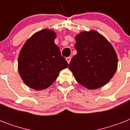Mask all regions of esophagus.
<instances>
[{"label":"esophagus","instance_id":"esophagus-1","mask_svg":"<svg viewBox=\"0 0 130 130\" xmlns=\"http://www.w3.org/2000/svg\"><path fill=\"white\" fill-rule=\"evenodd\" d=\"M71 57H68L66 58V61H67V63H70V61H71Z\"/></svg>","mask_w":130,"mask_h":130}]
</instances>
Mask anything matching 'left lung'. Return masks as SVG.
Returning a JSON list of instances; mask_svg holds the SVG:
<instances>
[{
  "mask_svg": "<svg viewBox=\"0 0 130 130\" xmlns=\"http://www.w3.org/2000/svg\"><path fill=\"white\" fill-rule=\"evenodd\" d=\"M75 40L77 54L71 59L69 68L77 82L88 89L106 84L117 68V57L113 46L94 30L82 32Z\"/></svg>",
  "mask_w": 130,
  "mask_h": 130,
  "instance_id": "obj_1",
  "label": "left lung"
}]
</instances>
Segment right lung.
I'll list each match as a JSON object with an SVG mask.
<instances>
[{
    "label": "right lung",
    "mask_w": 130,
    "mask_h": 130,
    "mask_svg": "<svg viewBox=\"0 0 130 130\" xmlns=\"http://www.w3.org/2000/svg\"><path fill=\"white\" fill-rule=\"evenodd\" d=\"M56 34L49 29L34 34L21 48L18 59V70L24 83L36 90L49 87L59 71L68 67L54 42Z\"/></svg>",
    "instance_id": "right-lung-1"
}]
</instances>
